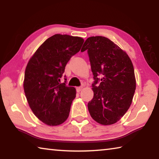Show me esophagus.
Returning a JSON list of instances; mask_svg holds the SVG:
<instances>
[{
  "label": "esophagus",
  "instance_id": "obj_1",
  "mask_svg": "<svg viewBox=\"0 0 159 159\" xmlns=\"http://www.w3.org/2000/svg\"><path fill=\"white\" fill-rule=\"evenodd\" d=\"M83 89V87L82 86H80V87H77L76 88V90H77V92H80V90H81Z\"/></svg>",
  "mask_w": 159,
  "mask_h": 159
}]
</instances>
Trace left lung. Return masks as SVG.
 <instances>
[{
  "label": "left lung",
  "instance_id": "left-lung-1",
  "mask_svg": "<svg viewBox=\"0 0 159 159\" xmlns=\"http://www.w3.org/2000/svg\"><path fill=\"white\" fill-rule=\"evenodd\" d=\"M82 48V52L88 51L95 80L88 111L100 124H114L123 116L133 101L136 88L133 63L125 52L106 37L88 38Z\"/></svg>",
  "mask_w": 159,
  "mask_h": 159
}]
</instances>
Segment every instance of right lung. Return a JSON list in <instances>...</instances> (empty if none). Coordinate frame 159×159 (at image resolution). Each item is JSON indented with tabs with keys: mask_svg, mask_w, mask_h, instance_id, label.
<instances>
[{
	"mask_svg": "<svg viewBox=\"0 0 159 159\" xmlns=\"http://www.w3.org/2000/svg\"><path fill=\"white\" fill-rule=\"evenodd\" d=\"M82 38L55 34L45 41L29 60L26 67L24 90L35 116L45 124L58 125L67 119L76 89L61 83L65 66L79 52Z\"/></svg>",
	"mask_w": 159,
	"mask_h": 159,
	"instance_id": "right-lung-1",
	"label": "right lung"
}]
</instances>
